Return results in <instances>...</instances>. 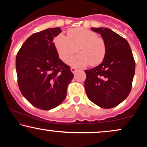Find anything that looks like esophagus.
Here are the masks:
<instances>
[{"label":"esophagus","mask_w":147,"mask_h":147,"mask_svg":"<svg viewBox=\"0 0 147 147\" xmlns=\"http://www.w3.org/2000/svg\"><path fill=\"white\" fill-rule=\"evenodd\" d=\"M70 70H71V71H72V73H75V72H77V68H74V67H72V68H70Z\"/></svg>","instance_id":"esophagus-1"}]
</instances>
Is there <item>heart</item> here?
Here are the masks:
<instances>
[{"instance_id":"heart-1","label":"heart","mask_w":147,"mask_h":147,"mask_svg":"<svg viewBox=\"0 0 147 147\" xmlns=\"http://www.w3.org/2000/svg\"><path fill=\"white\" fill-rule=\"evenodd\" d=\"M53 43L59 57L63 61L73 53L74 47L78 45L76 49L78 54L67 60L66 63L72 67L82 68L89 63L98 65L106 56V45L104 40L97 36L95 32L84 28L69 29L67 36L59 34L54 38Z\"/></svg>"}]
</instances>
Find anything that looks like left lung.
Masks as SVG:
<instances>
[{"instance_id":"8db88e82","label":"left lung","mask_w":147,"mask_h":147,"mask_svg":"<svg viewBox=\"0 0 147 147\" xmlns=\"http://www.w3.org/2000/svg\"><path fill=\"white\" fill-rule=\"evenodd\" d=\"M91 30L102 36L106 45V53L102 63L85 70L86 92L96 105L111 109L129 95L136 63L125 38L106 28H92Z\"/></svg>"}]
</instances>
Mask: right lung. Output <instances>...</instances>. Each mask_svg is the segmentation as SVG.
I'll return each mask as SVG.
<instances>
[{"label": "right lung", "mask_w": 147, "mask_h": 147, "mask_svg": "<svg viewBox=\"0 0 147 147\" xmlns=\"http://www.w3.org/2000/svg\"><path fill=\"white\" fill-rule=\"evenodd\" d=\"M60 28L31 35L18 52L16 69L22 95L34 106L48 111L60 105L73 78L70 66L59 58L53 39Z\"/></svg>", "instance_id": "1"}]
</instances>
